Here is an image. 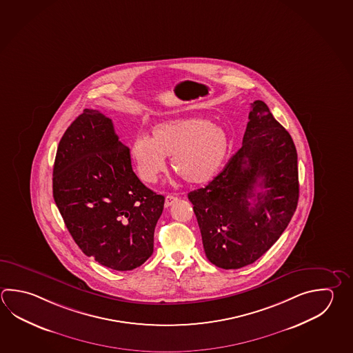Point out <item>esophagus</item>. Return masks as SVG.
Listing matches in <instances>:
<instances>
[{
  "instance_id": "34e87169",
  "label": "esophagus",
  "mask_w": 353,
  "mask_h": 353,
  "mask_svg": "<svg viewBox=\"0 0 353 353\" xmlns=\"http://www.w3.org/2000/svg\"><path fill=\"white\" fill-rule=\"evenodd\" d=\"M177 201V197L173 194H167L166 200H165V207H170L172 205L173 202Z\"/></svg>"
}]
</instances>
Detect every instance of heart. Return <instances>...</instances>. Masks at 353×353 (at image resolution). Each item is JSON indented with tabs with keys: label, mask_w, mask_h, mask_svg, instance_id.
Instances as JSON below:
<instances>
[{
	"label": "heart",
	"mask_w": 353,
	"mask_h": 353,
	"mask_svg": "<svg viewBox=\"0 0 353 353\" xmlns=\"http://www.w3.org/2000/svg\"><path fill=\"white\" fill-rule=\"evenodd\" d=\"M230 151L226 131L203 119H179L152 127L130 147V157L140 179L153 183L166 170V157L187 182L200 185L216 177Z\"/></svg>",
	"instance_id": "1"
}]
</instances>
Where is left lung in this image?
<instances>
[{"mask_svg":"<svg viewBox=\"0 0 353 353\" xmlns=\"http://www.w3.org/2000/svg\"><path fill=\"white\" fill-rule=\"evenodd\" d=\"M299 194L292 137L254 101L242 147L206 187L188 193L208 261L237 270L259 260L286 230Z\"/></svg>","mask_w":353,"mask_h":353,"instance_id":"left-lung-1","label":"left lung"}]
</instances>
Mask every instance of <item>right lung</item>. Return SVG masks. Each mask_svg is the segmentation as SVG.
Segmentation results:
<instances>
[{
	"label": "right lung",
	"mask_w": 353,
	"mask_h": 353,
	"mask_svg": "<svg viewBox=\"0 0 353 353\" xmlns=\"http://www.w3.org/2000/svg\"><path fill=\"white\" fill-rule=\"evenodd\" d=\"M52 188L67 230L86 256L116 271H131L151 257L165 197L133 172L130 148L103 113L86 108L63 133Z\"/></svg>",
	"instance_id": "add662e5"
}]
</instances>
